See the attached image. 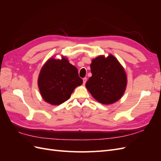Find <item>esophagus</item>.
Masks as SVG:
<instances>
[{
  "mask_svg": "<svg viewBox=\"0 0 161 161\" xmlns=\"http://www.w3.org/2000/svg\"><path fill=\"white\" fill-rule=\"evenodd\" d=\"M82 80H83V84L85 85L86 83V77L83 78V79H82Z\"/></svg>",
  "mask_w": 161,
  "mask_h": 161,
  "instance_id": "34e87169",
  "label": "esophagus"
}]
</instances>
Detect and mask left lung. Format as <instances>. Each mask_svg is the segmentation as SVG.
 Here are the masks:
<instances>
[{"instance_id":"8db88e82","label":"left lung","mask_w":161,"mask_h":161,"mask_svg":"<svg viewBox=\"0 0 161 161\" xmlns=\"http://www.w3.org/2000/svg\"><path fill=\"white\" fill-rule=\"evenodd\" d=\"M92 76L86 87L99 103L108 105L118 101L123 95L127 84L125 72L118 60L112 55L100 56L92 60Z\"/></svg>"}]
</instances>
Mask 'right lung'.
Instances as JSON below:
<instances>
[{
  "mask_svg": "<svg viewBox=\"0 0 161 161\" xmlns=\"http://www.w3.org/2000/svg\"><path fill=\"white\" fill-rule=\"evenodd\" d=\"M82 83L76 68L64 58L50 59L42 67L38 78L43 99L52 105H60L67 101L74 89Z\"/></svg>",
  "mask_w": 161,
  "mask_h": 161,
  "instance_id": "right-lung-1",
  "label": "right lung"
}]
</instances>
